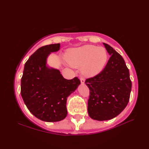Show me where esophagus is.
<instances>
[{
    "mask_svg": "<svg viewBox=\"0 0 149 149\" xmlns=\"http://www.w3.org/2000/svg\"><path fill=\"white\" fill-rule=\"evenodd\" d=\"M80 80H81V83L82 84H84V83L85 80H84V79L83 77H80Z\"/></svg>",
    "mask_w": 149,
    "mask_h": 149,
    "instance_id": "1",
    "label": "esophagus"
}]
</instances>
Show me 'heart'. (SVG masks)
<instances>
[{
    "label": "heart",
    "instance_id": "obj_1",
    "mask_svg": "<svg viewBox=\"0 0 149 149\" xmlns=\"http://www.w3.org/2000/svg\"><path fill=\"white\" fill-rule=\"evenodd\" d=\"M65 58L72 66H82V73L85 76L93 77L102 71L106 63L107 54L103 47L88 45L69 49L66 52Z\"/></svg>",
    "mask_w": 149,
    "mask_h": 149
}]
</instances>
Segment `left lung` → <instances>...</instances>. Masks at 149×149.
Masks as SVG:
<instances>
[{"instance_id": "left-lung-1", "label": "left lung", "mask_w": 149, "mask_h": 149, "mask_svg": "<svg viewBox=\"0 0 149 149\" xmlns=\"http://www.w3.org/2000/svg\"><path fill=\"white\" fill-rule=\"evenodd\" d=\"M103 44L111 55L108 61L99 74L85 81L90 89L88 114L91 118L99 121L115 118L125 109L132 88L124 59L111 47Z\"/></svg>"}]
</instances>
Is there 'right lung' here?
<instances>
[{"mask_svg":"<svg viewBox=\"0 0 149 149\" xmlns=\"http://www.w3.org/2000/svg\"><path fill=\"white\" fill-rule=\"evenodd\" d=\"M60 49V43L43 46L25 63L21 79V95L29 111L42 121L52 122L67 115V97L77 89L81 81L63 77L59 70L46 66L47 56Z\"/></svg>","mask_w":149,"mask_h":149,"instance_id":"add662e5","label":"right lung"}]
</instances>
